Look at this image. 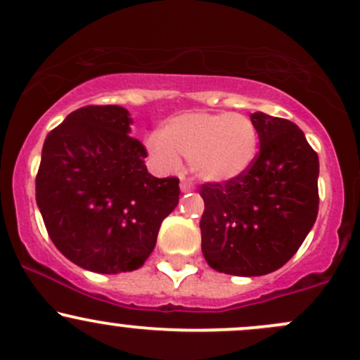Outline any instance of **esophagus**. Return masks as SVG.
<instances>
[{"label":"esophagus","instance_id":"34e87169","mask_svg":"<svg viewBox=\"0 0 360 360\" xmlns=\"http://www.w3.org/2000/svg\"><path fill=\"white\" fill-rule=\"evenodd\" d=\"M180 188H181V192H191L192 188H194V184H192V181L188 179H181Z\"/></svg>","mask_w":360,"mask_h":360}]
</instances>
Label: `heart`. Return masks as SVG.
Listing matches in <instances>:
<instances>
[{"instance_id": "b5f03b06", "label": "heart", "mask_w": 360, "mask_h": 360, "mask_svg": "<svg viewBox=\"0 0 360 360\" xmlns=\"http://www.w3.org/2000/svg\"><path fill=\"white\" fill-rule=\"evenodd\" d=\"M257 142L256 125L245 115L187 111L169 118L148 146L166 169L179 168L181 158L200 180L228 181L250 168Z\"/></svg>"}]
</instances>
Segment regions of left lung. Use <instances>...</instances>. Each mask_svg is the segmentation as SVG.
I'll return each instance as SVG.
<instances>
[{
    "label": "left lung",
    "mask_w": 360,
    "mask_h": 360,
    "mask_svg": "<svg viewBox=\"0 0 360 360\" xmlns=\"http://www.w3.org/2000/svg\"><path fill=\"white\" fill-rule=\"evenodd\" d=\"M259 153L242 176L206 181L200 218L202 254L219 273L261 276L299 250L318 218L319 160L290 120L250 115Z\"/></svg>",
    "instance_id": "1"
}]
</instances>
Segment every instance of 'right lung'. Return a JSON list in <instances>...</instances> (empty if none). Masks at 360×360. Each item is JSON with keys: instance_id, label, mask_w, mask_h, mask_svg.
<instances>
[{"instance_id": "add662e5", "label": "right lung", "mask_w": 360, "mask_h": 360, "mask_svg": "<svg viewBox=\"0 0 360 360\" xmlns=\"http://www.w3.org/2000/svg\"><path fill=\"white\" fill-rule=\"evenodd\" d=\"M130 123L125 108L91 104L72 111L42 146L36 200L46 230L65 257L89 271L141 268L179 204V179L150 175Z\"/></svg>"}]
</instances>
